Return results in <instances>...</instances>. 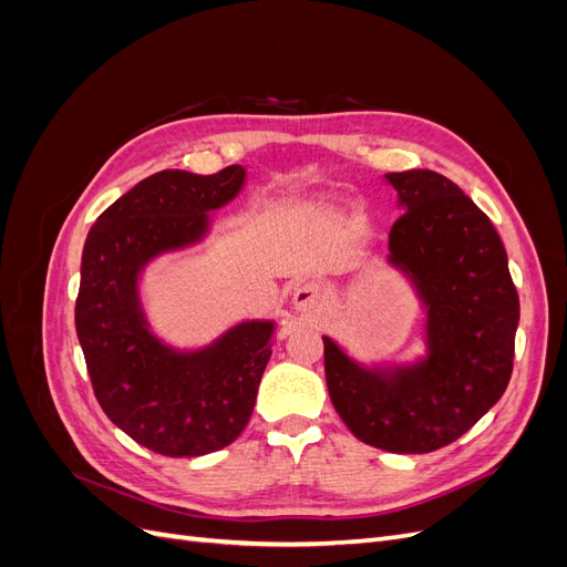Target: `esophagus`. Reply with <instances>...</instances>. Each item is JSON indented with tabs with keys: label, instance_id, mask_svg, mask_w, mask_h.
Instances as JSON below:
<instances>
[{
	"label": "esophagus",
	"instance_id": "1",
	"mask_svg": "<svg viewBox=\"0 0 567 567\" xmlns=\"http://www.w3.org/2000/svg\"><path fill=\"white\" fill-rule=\"evenodd\" d=\"M323 302V288L317 281H302L293 288V307L298 312H317Z\"/></svg>",
	"mask_w": 567,
	"mask_h": 567
}]
</instances>
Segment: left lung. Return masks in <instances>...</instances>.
I'll use <instances>...</instances> for the list:
<instances>
[{
  "label": "left lung",
  "mask_w": 567,
  "mask_h": 567,
  "mask_svg": "<svg viewBox=\"0 0 567 567\" xmlns=\"http://www.w3.org/2000/svg\"><path fill=\"white\" fill-rule=\"evenodd\" d=\"M404 213L390 229L392 262L416 279L431 359L385 383L323 338L331 402L371 447L427 454L452 444L499 402L516 352L520 302L489 217L433 169L390 173Z\"/></svg>",
  "instance_id": "1"
}]
</instances>
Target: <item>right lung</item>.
<instances>
[{"label": "right lung", "mask_w": 567, "mask_h": 567, "mask_svg": "<svg viewBox=\"0 0 567 567\" xmlns=\"http://www.w3.org/2000/svg\"><path fill=\"white\" fill-rule=\"evenodd\" d=\"M241 184L238 165L215 175L163 169L101 213L84 241L75 329L94 394L120 431L163 456H203L241 435L271 357L265 321L236 326L210 350L169 352L134 296L148 257L196 241L205 213Z\"/></svg>", "instance_id": "right-lung-1"}]
</instances>
